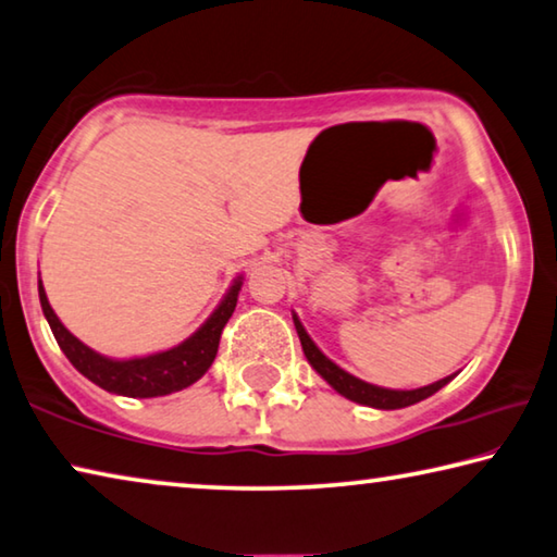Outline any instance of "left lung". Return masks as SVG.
Masks as SVG:
<instances>
[{
  "label": "left lung",
  "mask_w": 557,
  "mask_h": 557,
  "mask_svg": "<svg viewBox=\"0 0 557 557\" xmlns=\"http://www.w3.org/2000/svg\"><path fill=\"white\" fill-rule=\"evenodd\" d=\"M294 323H296L298 338H301V346H304V354L308 358V363L315 368V373H319L333 391H338L341 396H346L348 400H356V404L381 408V410L406 408V406L418 404V400H423L428 396H433L435 391H441L448 381H453V375H448V379H441V381L431 383V386H423V388H416V391H391V388L371 386V383H366L361 379H356V375L346 373L344 368H338L336 363L331 361V358L323 356L319 346L313 344L311 336H308L306 329L301 326L298 315H294Z\"/></svg>",
  "instance_id": "8db88e82"
}]
</instances>
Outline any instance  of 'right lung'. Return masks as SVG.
<instances>
[{
    "instance_id": "add662e5",
    "label": "right lung",
    "mask_w": 557,
    "mask_h": 557,
    "mask_svg": "<svg viewBox=\"0 0 557 557\" xmlns=\"http://www.w3.org/2000/svg\"><path fill=\"white\" fill-rule=\"evenodd\" d=\"M238 290H242V276L234 281V286L228 288V294L219 304L216 311L211 313V319L191 338H186L184 344L153 356L129 358V361H114V358L101 356L89 346H84L79 338L72 336L64 329V323L57 319V313L51 311L41 281L39 301L59 348L64 350V356L70 358V363L76 371L87 375L91 383H97L99 388L109 393H119V396L129 398H157L191 386V383L199 381L209 371L213 358H216L221 331H224L236 308Z\"/></svg>"
}]
</instances>
